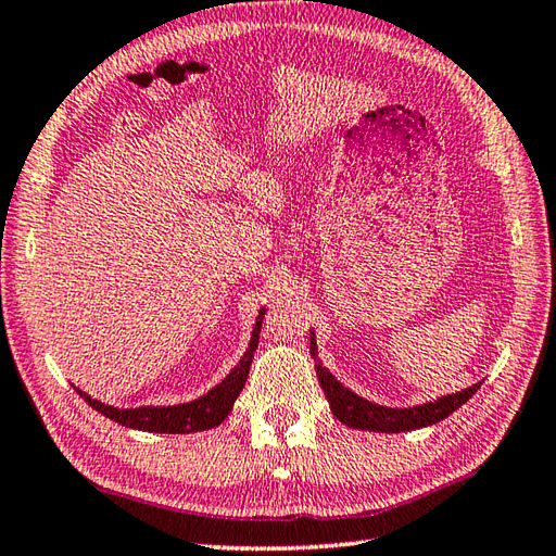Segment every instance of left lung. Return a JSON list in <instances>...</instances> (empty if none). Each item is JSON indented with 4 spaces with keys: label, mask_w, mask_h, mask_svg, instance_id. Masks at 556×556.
Returning <instances> with one entry per match:
<instances>
[{
    "label": "left lung",
    "mask_w": 556,
    "mask_h": 556,
    "mask_svg": "<svg viewBox=\"0 0 556 556\" xmlns=\"http://www.w3.org/2000/svg\"><path fill=\"white\" fill-rule=\"evenodd\" d=\"M309 354L315 359V368H317V378L319 386L329 400V406L333 410V416L348 425L354 427V430H368V432H386V434H394V432H408V430H420V427L434 425L439 420L448 418L453 410H458L469 396H472L481 382H475L472 388H465L455 394H446L439 396L434 402H427L420 406H408V408H392V406H380L364 400L357 392L348 390L343 382H340L329 368L321 366V362L317 359V340L315 333L309 336Z\"/></svg>",
    "instance_id": "1"
}]
</instances>
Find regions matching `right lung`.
Segmentation results:
<instances>
[{"instance_id": "right-lung-1", "label": "right lung", "mask_w": 556, "mask_h": 556, "mask_svg": "<svg viewBox=\"0 0 556 556\" xmlns=\"http://www.w3.org/2000/svg\"><path fill=\"white\" fill-rule=\"evenodd\" d=\"M263 317H265V307H261L258 317H255L244 357L239 359V364L218 382L216 388H211L206 394L197 396V400H192V402L174 404V406L117 408V406H110L105 402L93 400V396L81 392L79 388H75V390L79 396H84V402L98 410V414H103L105 418L115 420L124 427H131V430L162 432V434H188V432L211 430V427H218L227 416H230L237 396H239L241 388H244V382L249 378V368L253 362V352H255V348H258Z\"/></svg>"}]
</instances>
